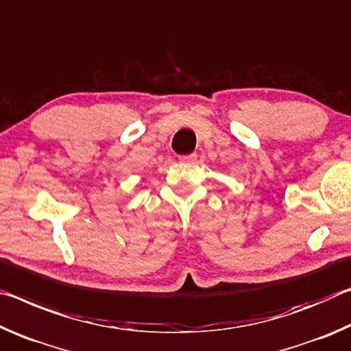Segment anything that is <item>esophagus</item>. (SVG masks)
<instances>
[{
	"mask_svg": "<svg viewBox=\"0 0 351 351\" xmlns=\"http://www.w3.org/2000/svg\"><path fill=\"white\" fill-rule=\"evenodd\" d=\"M197 155L196 154H188V155H180L179 160L183 163H191V162H196Z\"/></svg>",
	"mask_w": 351,
	"mask_h": 351,
	"instance_id": "34e87169",
	"label": "esophagus"
}]
</instances>
